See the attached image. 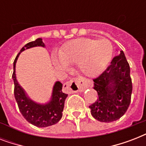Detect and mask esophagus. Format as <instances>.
Listing matches in <instances>:
<instances>
[{"label":"esophagus","instance_id":"esophagus-1","mask_svg":"<svg viewBox=\"0 0 146 146\" xmlns=\"http://www.w3.org/2000/svg\"><path fill=\"white\" fill-rule=\"evenodd\" d=\"M86 88V82L82 78H74L64 84V89L66 91L71 92H82Z\"/></svg>","mask_w":146,"mask_h":146}]
</instances>
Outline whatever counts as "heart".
I'll return each mask as SVG.
<instances>
[{"label": "heart", "mask_w": 146, "mask_h": 146, "mask_svg": "<svg viewBox=\"0 0 146 146\" xmlns=\"http://www.w3.org/2000/svg\"><path fill=\"white\" fill-rule=\"evenodd\" d=\"M113 52V45L109 40L82 38L65 43L59 50L60 60H55L54 63L64 69L78 64L83 74L95 77L108 66Z\"/></svg>", "instance_id": "b5f03b06"}]
</instances>
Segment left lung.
<instances>
[{
  "instance_id": "1",
  "label": "left lung",
  "mask_w": 146,
  "mask_h": 146,
  "mask_svg": "<svg viewBox=\"0 0 146 146\" xmlns=\"http://www.w3.org/2000/svg\"><path fill=\"white\" fill-rule=\"evenodd\" d=\"M93 81L98 97L89 105L92 117L105 123L120 119L129 108L133 91L129 65L123 50Z\"/></svg>"
}]
</instances>
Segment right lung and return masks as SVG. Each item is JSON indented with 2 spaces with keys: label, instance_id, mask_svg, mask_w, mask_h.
I'll list each match as a JSON object with an SVG mask.
<instances>
[{
  "label": "right lung",
  "instance_id": "obj_1",
  "mask_svg": "<svg viewBox=\"0 0 146 146\" xmlns=\"http://www.w3.org/2000/svg\"><path fill=\"white\" fill-rule=\"evenodd\" d=\"M44 47V44L42 38H37L35 41L27 43L22 48L17 54L13 62V73L12 78L14 82V96L18 104V108L29 123L38 127H46L57 123L62 117L64 108V102L67 97V94L62 91L63 85L61 82H57L54 86L52 97L50 102L46 104H36L29 99L24 90L19 86L16 77V63L19 54L25 49L30 48L33 47Z\"/></svg>",
  "mask_w": 146,
  "mask_h": 146
}]
</instances>
